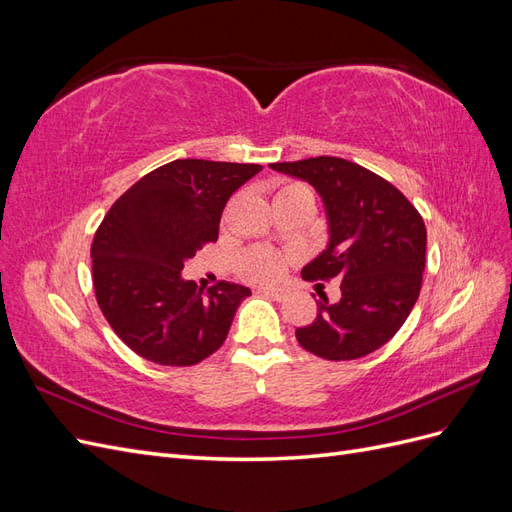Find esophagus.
<instances>
[{"instance_id":"1","label":"esophagus","mask_w":512,"mask_h":512,"mask_svg":"<svg viewBox=\"0 0 512 512\" xmlns=\"http://www.w3.org/2000/svg\"><path fill=\"white\" fill-rule=\"evenodd\" d=\"M262 292L267 294V297L275 299V301H286L290 297V290L288 288H275V286H267L262 288Z\"/></svg>"}]
</instances>
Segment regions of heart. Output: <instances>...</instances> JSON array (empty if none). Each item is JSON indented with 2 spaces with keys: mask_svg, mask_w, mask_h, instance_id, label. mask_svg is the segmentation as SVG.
Returning a JSON list of instances; mask_svg holds the SVG:
<instances>
[{
  "mask_svg": "<svg viewBox=\"0 0 512 512\" xmlns=\"http://www.w3.org/2000/svg\"><path fill=\"white\" fill-rule=\"evenodd\" d=\"M307 188L299 183H286L277 190L275 198H282L294 192H305ZM309 192V190H307ZM288 267V258L282 256L280 252L267 250V247H252L241 254L239 258V273L245 277V280L256 282V284H267L273 280H280Z\"/></svg>",
  "mask_w": 512,
  "mask_h": 512,
  "instance_id": "obj_1",
  "label": "heart"
}]
</instances>
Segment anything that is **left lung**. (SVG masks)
<instances>
[{
	"mask_svg": "<svg viewBox=\"0 0 512 512\" xmlns=\"http://www.w3.org/2000/svg\"><path fill=\"white\" fill-rule=\"evenodd\" d=\"M273 170L312 183L329 218V245L301 271L303 280H342V297L318 301L299 344L320 359L352 361L384 346L418 299L427 230L393 183L344 158L277 162Z\"/></svg>",
	"mask_w": 512,
	"mask_h": 512,
	"instance_id": "1",
	"label": "left lung"
}]
</instances>
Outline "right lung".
<instances>
[{"instance_id": "right-lung-1", "label": "right lung", "mask_w": 512, "mask_h": 512, "mask_svg": "<svg viewBox=\"0 0 512 512\" xmlns=\"http://www.w3.org/2000/svg\"><path fill=\"white\" fill-rule=\"evenodd\" d=\"M260 164L175 160L121 194L91 243L96 301L111 329L143 359L196 365L218 350L252 290L220 282L207 292L183 280V262L218 241L232 192Z\"/></svg>"}]
</instances>
